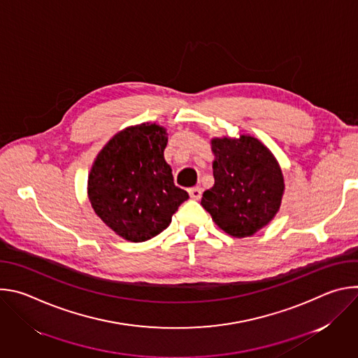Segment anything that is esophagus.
<instances>
[{
  "instance_id": "esophagus-1",
  "label": "esophagus",
  "mask_w": 358,
  "mask_h": 358,
  "mask_svg": "<svg viewBox=\"0 0 358 358\" xmlns=\"http://www.w3.org/2000/svg\"><path fill=\"white\" fill-rule=\"evenodd\" d=\"M188 194H189V196H191L192 199H201V196H202V189H201L199 187H192V188L188 189Z\"/></svg>"
}]
</instances>
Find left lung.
<instances>
[{"mask_svg": "<svg viewBox=\"0 0 358 358\" xmlns=\"http://www.w3.org/2000/svg\"><path fill=\"white\" fill-rule=\"evenodd\" d=\"M215 184L201 206L214 222L235 238L257 234L280 208L283 174L269 148L252 136L213 138Z\"/></svg>", "mask_w": 358, "mask_h": 358, "instance_id": "8db88e82", "label": "left lung"}]
</instances>
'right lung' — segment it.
Wrapping results in <instances>:
<instances>
[{
	"label": "right lung",
	"mask_w": 358,
	"mask_h": 358,
	"mask_svg": "<svg viewBox=\"0 0 358 358\" xmlns=\"http://www.w3.org/2000/svg\"><path fill=\"white\" fill-rule=\"evenodd\" d=\"M164 127L141 123L113 136L97 155L87 195L96 215L119 236L144 242L163 232L188 192L164 160Z\"/></svg>",
	"instance_id": "add662e5"
}]
</instances>
